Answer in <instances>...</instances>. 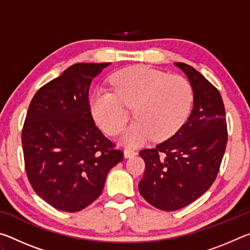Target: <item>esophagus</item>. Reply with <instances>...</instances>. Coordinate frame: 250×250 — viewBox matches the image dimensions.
<instances>
[{
    "instance_id": "1",
    "label": "esophagus",
    "mask_w": 250,
    "mask_h": 250,
    "mask_svg": "<svg viewBox=\"0 0 250 250\" xmlns=\"http://www.w3.org/2000/svg\"><path fill=\"white\" fill-rule=\"evenodd\" d=\"M124 154H125V158H132V156L137 155V152L132 149H125Z\"/></svg>"
}]
</instances>
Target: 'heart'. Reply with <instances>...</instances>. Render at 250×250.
I'll list each match as a JSON object with an SVG mask.
<instances>
[{"instance_id": "heart-1", "label": "heart", "mask_w": 250, "mask_h": 250, "mask_svg": "<svg viewBox=\"0 0 250 250\" xmlns=\"http://www.w3.org/2000/svg\"><path fill=\"white\" fill-rule=\"evenodd\" d=\"M113 92L96 89L89 99L95 121L109 135H116L128 119L125 104H133L135 120L122 134V142L140 146L153 137L162 141L172 137L191 112L193 88L179 75H167L146 66L121 69L110 77Z\"/></svg>"}]
</instances>
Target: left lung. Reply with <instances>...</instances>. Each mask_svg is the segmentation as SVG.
Instances as JSON below:
<instances>
[{"label": "left lung", "instance_id": "left-lung-1", "mask_svg": "<svg viewBox=\"0 0 250 250\" xmlns=\"http://www.w3.org/2000/svg\"><path fill=\"white\" fill-rule=\"evenodd\" d=\"M174 65L193 88L191 115L170 139L139 153L146 163L139 192L162 210L185 207L210 188L227 145L225 107L219 91L192 66Z\"/></svg>", "mask_w": 250, "mask_h": 250}]
</instances>
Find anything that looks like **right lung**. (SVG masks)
Segmentation results:
<instances>
[{
	"instance_id": "obj_1",
	"label": "right lung",
	"mask_w": 250,
	"mask_h": 250,
	"mask_svg": "<svg viewBox=\"0 0 250 250\" xmlns=\"http://www.w3.org/2000/svg\"><path fill=\"white\" fill-rule=\"evenodd\" d=\"M110 62H79L39 89L22 130L25 170L34 191L57 209L79 211L103 192L124 153L97 128L89 87Z\"/></svg>"
}]
</instances>
